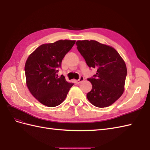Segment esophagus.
<instances>
[{
  "label": "esophagus",
  "instance_id": "obj_1",
  "mask_svg": "<svg viewBox=\"0 0 150 150\" xmlns=\"http://www.w3.org/2000/svg\"><path fill=\"white\" fill-rule=\"evenodd\" d=\"M83 80H84V78H83V76H81V77L79 78V80H77V81H76V82H77L79 83H81V82H83Z\"/></svg>",
  "mask_w": 150,
  "mask_h": 150
}]
</instances>
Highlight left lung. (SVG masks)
I'll return each mask as SVG.
<instances>
[{
    "label": "left lung",
    "instance_id": "1",
    "mask_svg": "<svg viewBox=\"0 0 150 150\" xmlns=\"http://www.w3.org/2000/svg\"><path fill=\"white\" fill-rule=\"evenodd\" d=\"M76 45L88 67L97 69L94 77L88 79L92 89L87 98L97 107L111 105L125 90L127 69L123 58L112 47L95 40H78Z\"/></svg>",
    "mask_w": 150,
    "mask_h": 150
}]
</instances>
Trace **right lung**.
<instances>
[{"mask_svg": "<svg viewBox=\"0 0 150 150\" xmlns=\"http://www.w3.org/2000/svg\"><path fill=\"white\" fill-rule=\"evenodd\" d=\"M75 43V40H59L38 47L28 57L25 64L26 84L29 91L43 105L57 106L63 102L74 84L58 78L57 68L65 55Z\"/></svg>", "mask_w": 150, "mask_h": 150, "instance_id": "right-lung-1", "label": "right lung"}]
</instances>
